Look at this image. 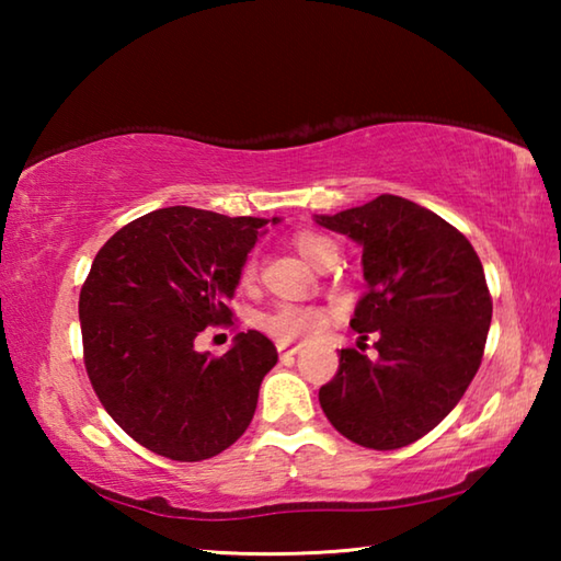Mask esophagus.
Segmentation results:
<instances>
[{"mask_svg": "<svg viewBox=\"0 0 561 561\" xmlns=\"http://www.w3.org/2000/svg\"><path fill=\"white\" fill-rule=\"evenodd\" d=\"M277 351H279V356L282 358H291V356H297L299 351H301V344H284V341H279L277 344Z\"/></svg>", "mask_w": 561, "mask_h": 561, "instance_id": "1", "label": "esophagus"}]
</instances>
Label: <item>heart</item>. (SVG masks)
<instances>
[{"instance_id": "obj_1", "label": "heart", "mask_w": 561, "mask_h": 561, "mask_svg": "<svg viewBox=\"0 0 561 561\" xmlns=\"http://www.w3.org/2000/svg\"><path fill=\"white\" fill-rule=\"evenodd\" d=\"M294 247L304 260H309L314 267H319L321 260L336 252L334 242L329 237L319 234L314 230H299L294 234ZM254 274H257V262L247 260L240 279L242 284H252ZM262 331H267L272 339L277 341H297V339H314L329 327V314L319 307H299V304H282V307L267 311L257 319Z\"/></svg>"}]
</instances>
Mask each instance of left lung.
Returning <instances> with one entry per match:
<instances>
[{"label":"left lung","instance_id":"left-lung-1","mask_svg":"<svg viewBox=\"0 0 561 561\" xmlns=\"http://www.w3.org/2000/svg\"><path fill=\"white\" fill-rule=\"evenodd\" d=\"M314 220L364 247L368 289L351 329L364 341L376 334L374 356L341 348L319 403L344 438L403 448L431 433L478 374L492 319L482 262L462 232L398 195Z\"/></svg>","mask_w":561,"mask_h":561}]
</instances>
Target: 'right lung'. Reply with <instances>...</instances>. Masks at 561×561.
Instances as JSON below:
<instances>
[{
    "label": "right lung",
    "mask_w": 561,
    "mask_h": 561,
    "mask_svg": "<svg viewBox=\"0 0 561 561\" xmlns=\"http://www.w3.org/2000/svg\"><path fill=\"white\" fill-rule=\"evenodd\" d=\"M279 217H227L175 205L101 247L79 297L83 364L108 415L133 440L197 462L240 438L277 348L240 331L222 356L195 351L205 327L232 324L247 254Z\"/></svg>",
    "instance_id": "right-lung-1"
}]
</instances>
